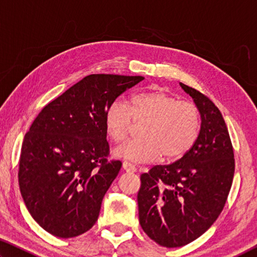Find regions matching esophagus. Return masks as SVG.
<instances>
[{
	"mask_svg": "<svg viewBox=\"0 0 257 257\" xmlns=\"http://www.w3.org/2000/svg\"><path fill=\"white\" fill-rule=\"evenodd\" d=\"M122 168H123V170L127 171V172H136L137 171V168L135 167L134 164L129 163V162H123Z\"/></svg>",
	"mask_w": 257,
	"mask_h": 257,
	"instance_id": "34e87169",
	"label": "esophagus"
}]
</instances>
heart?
I'll return each instance as SVG.
<instances>
[{
	"instance_id": "1",
	"label": "heart",
	"mask_w": 257,
	"mask_h": 257,
	"mask_svg": "<svg viewBox=\"0 0 257 257\" xmlns=\"http://www.w3.org/2000/svg\"><path fill=\"white\" fill-rule=\"evenodd\" d=\"M135 123H144L142 139L116 147V158L134 163L153 162L161 155L171 161L184 156L198 137L201 118L198 108L189 102H181L163 90L135 94L127 105L114 102L104 114L107 136L113 142H122Z\"/></svg>"
}]
</instances>
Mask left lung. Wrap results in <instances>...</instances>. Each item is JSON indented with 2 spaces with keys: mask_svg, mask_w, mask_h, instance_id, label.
Here are the masks:
<instances>
[{
  "mask_svg": "<svg viewBox=\"0 0 257 257\" xmlns=\"http://www.w3.org/2000/svg\"><path fill=\"white\" fill-rule=\"evenodd\" d=\"M180 86L201 114L198 137L180 160L143 173L137 195L143 230L168 248L194 241L214 223L234 173L232 144L220 110L201 92Z\"/></svg>",
  "mask_w": 257,
  "mask_h": 257,
  "instance_id": "8db88e82",
  "label": "left lung"
}]
</instances>
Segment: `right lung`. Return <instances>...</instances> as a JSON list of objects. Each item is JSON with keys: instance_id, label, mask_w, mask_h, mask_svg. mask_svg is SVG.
<instances>
[{"instance_id": "obj_1", "label": "right lung", "mask_w": 257, "mask_h": 257, "mask_svg": "<svg viewBox=\"0 0 257 257\" xmlns=\"http://www.w3.org/2000/svg\"><path fill=\"white\" fill-rule=\"evenodd\" d=\"M142 76L89 75L50 102L25 135L19 161L21 196L34 220L60 238L97 221L120 161H107L104 114Z\"/></svg>"}]
</instances>
